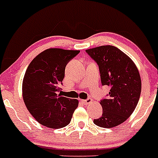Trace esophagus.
I'll use <instances>...</instances> for the list:
<instances>
[{"label":"esophagus","mask_w":158,"mask_h":158,"mask_svg":"<svg viewBox=\"0 0 158 158\" xmlns=\"http://www.w3.org/2000/svg\"><path fill=\"white\" fill-rule=\"evenodd\" d=\"M82 102H83L84 104H86V105H87V104H91L92 102H93V100H92L91 98H87V99H86V100H82Z\"/></svg>","instance_id":"34e87169"}]
</instances>
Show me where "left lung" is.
I'll list each match as a JSON object with an SVG mask.
<instances>
[{
	"label": "left lung",
	"mask_w": 158,
	"mask_h": 158,
	"mask_svg": "<svg viewBox=\"0 0 158 158\" xmlns=\"http://www.w3.org/2000/svg\"><path fill=\"white\" fill-rule=\"evenodd\" d=\"M85 51L98 65L102 85L110 87L107 97L100 100L103 114L93 123L104 128L118 126L131 116L139 100L142 82L139 70L127 54L113 46Z\"/></svg>",
	"instance_id": "8db88e82"
}]
</instances>
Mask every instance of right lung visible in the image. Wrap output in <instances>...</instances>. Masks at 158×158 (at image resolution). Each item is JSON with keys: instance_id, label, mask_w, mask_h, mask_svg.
Here are the masks:
<instances>
[{"instance_id": "obj_1", "label": "right lung", "mask_w": 158, "mask_h": 158, "mask_svg": "<svg viewBox=\"0 0 158 158\" xmlns=\"http://www.w3.org/2000/svg\"><path fill=\"white\" fill-rule=\"evenodd\" d=\"M80 51L51 48L40 53L27 67L23 98L31 115L47 127L58 129L70 123L78 100L62 96L60 86L67 63Z\"/></svg>"}]
</instances>
